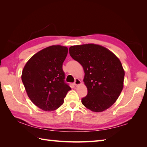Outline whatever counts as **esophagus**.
Segmentation results:
<instances>
[{"mask_svg": "<svg viewBox=\"0 0 147 147\" xmlns=\"http://www.w3.org/2000/svg\"><path fill=\"white\" fill-rule=\"evenodd\" d=\"M74 83V85H75V86H78V85H80V84L82 83V82H81V81L78 78H76Z\"/></svg>", "mask_w": 147, "mask_h": 147, "instance_id": "34e87169", "label": "esophagus"}]
</instances>
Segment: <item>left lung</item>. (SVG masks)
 Instances as JSON below:
<instances>
[{
	"label": "left lung",
	"instance_id": "obj_1",
	"mask_svg": "<svg viewBox=\"0 0 147 147\" xmlns=\"http://www.w3.org/2000/svg\"><path fill=\"white\" fill-rule=\"evenodd\" d=\"M69 54L85 72L88 93L82 99L83 105L96 112L111 107L123 88L124 71L119 59L107 49L92 43L71 46Z\"/></svg>",
	"mask_w": 147,
	"mask_h": 147
}]
</instances>
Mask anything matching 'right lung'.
<instances>
[{"instance_id":"obj_1","label":"right lung","mask_w":147,"mask_h":147,"mask_svg":"<svg viewBox=\"0 0 147 147\" xmlns=\"http://www.w3.org/2000/svg\"><path fill=\"white\" fill-rule=\"evenodd\" d=\"M66 47L52 45L33 55L24 65L21 80L28 96L45 111L56 110L71 90L65 82L62 64L67 55Z\"/></svg>"}]
</instances>
